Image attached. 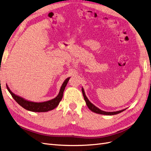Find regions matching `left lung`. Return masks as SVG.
<instances>
[{
    "instance_id": "left-lung-1",
    "label": "left lung",
    "mask_w": 151,
    "mask_h": 151,
    "mask_svg": "<svg viewBox=\"0 0 151 151\" xmlns=\"http://www.w3.org/2000/svg\"><path fill=\"white\" fill-rule=\"evenodd\" d=\"M82 92H83V96L84 98V100L86 101V103L87 104V106L89 108V109H90L91 111H92L96 113H98V114H101V115H116V114L120 113L123 111H125V109H122V110L120 111H111V112H108V111H104L101 110V109H100L99 108H98V107H96L92 103H91L89 100L88 99V98H87V96H86L85 92H84V88H82Z\"/></svg>"
}]
</instances>
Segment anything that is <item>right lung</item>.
<instances>
[{
	"instance_id": "1",
	"label": "right lung",
	"mask_w": 151,
	"mask_h": 151,
	"mask_svg": "<svg viewBox=\"0 0 151 151\" xmlns=\"http://www.w3.org/2000/svg\"><path fill=\"white\" fill-rule=\"evenodd\" d=\"M69 79L70 77H68V78H67L64 81V82H63L60 88V91H59L58 93V94L55 98L51 100H49V101H47L39 103L29 101V100H27L15 94L14 93L12 92L7 84L6 86L7 90L11 94L12 98L14 99L15 101L22 108H24V109H27V110L33 112H47L48 111H51L54 108L57 107L59 103L60 102L62 99L63 92H64L65 88Z\"/></svg>"
}]
</instances>
